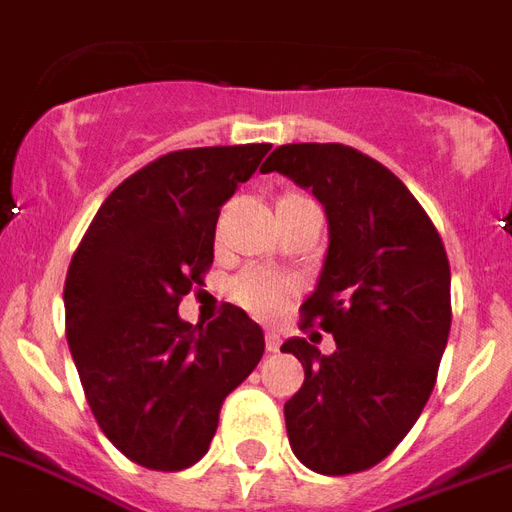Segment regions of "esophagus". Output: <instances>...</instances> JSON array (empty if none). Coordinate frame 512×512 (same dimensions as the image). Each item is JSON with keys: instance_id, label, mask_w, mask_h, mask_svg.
I'll return each instance as SVG.
<instances>
[{"instance_id": "1", "label": "esophagus", "mask_w": 512, "mask_h": 512, "mask_svg": "<svg viewBox=\"0 0 512 512\" xmlns=\"http://www.w3.org/2000/svg\"><path fill=\"white\" fill-rule=\"evenodd\" d=\"M264 345H267V351L275 353L280 348V337L275 332H267V340H264Z\"/></svg>"}]
</instances>
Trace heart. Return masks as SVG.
I'll return each mask as SVG.
<instances>
[{
	"instance_id": "obj_1",
	"label": "heart",
	"mask_w": 512,
	"mask_h": 512,
	"mask_svg": "<svg viewBox=\"0 0 512 512\" xmlns=\"http://www.w3.org/2000/svg\"><path fill=\"white\" fill-rule=\"evenodd\" d=\"M313 205L310 199L299 197V194H286V197L278 199L275 205V215L291 213V210H299V207ZM215 245L221 248L224 245V215L218 221V232H215ZM229 294L242 310H248L256 318H275V315L283 310V307L294 299L297 294V286L286 278H278V275H270V272H242L240 278L234 280Z\"/></svg>"
}]
</instances>
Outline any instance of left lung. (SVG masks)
Instances as JSON below:
<instances>
[{
	"label": "left lung",
	"instance_id": "left-lung-1",
	"mask_svg": "<svg viewBox=\"0 0 512 512\" xmlns=\"http://www.w3.org/2000/svg\"><path fill=\"white\" fill-rule=\"evenodd\" d=\"M261 172L313 191L329 224L302 326L329 332L337 348L324 356L305 337L280 348L305 370L283 407L288 443L318 475L370 470L413 429L437 380L451 332L443 240L405 183L348 145H280Z\"/></svg>",
	"mask_w": 512,
	"mask_h": 512
}]
</instances>
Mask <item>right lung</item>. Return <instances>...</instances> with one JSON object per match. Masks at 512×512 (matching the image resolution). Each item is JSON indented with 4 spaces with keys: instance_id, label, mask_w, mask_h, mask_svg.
<instances>
[{
    "instance_id": "right-lung-1",
    "label": "right lung",
    "mask_w": 512,
    "mask_h": 512,
    "mask_svg": "<svg viewBox=\"0 0 512 512\" xmlns=\"http://www.w3.org/2000/svg\"><path fill=\"white\" fill-rule=\"evenodd\" d=\"M270 142L151 161L102 202L64 283L67 343L107 440L140 467L186 470L210 448L226 394L264 353L242 307L188 324L180 299L213 264L218 213Z\"/></svg>"
}]
</instances>
